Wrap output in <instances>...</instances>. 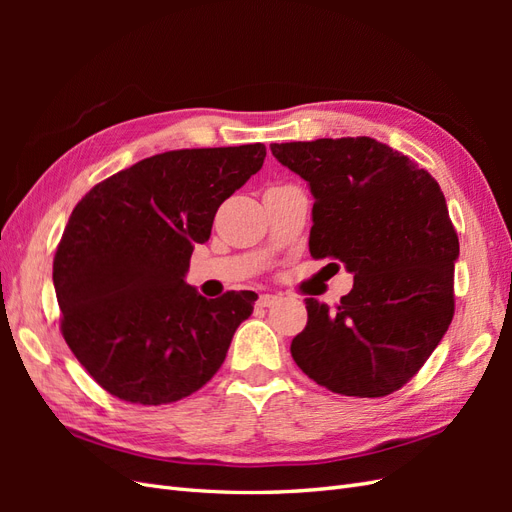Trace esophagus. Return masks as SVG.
Wrapping results in <instances>:
<instances>
[{
	"label": "esophagus",
	"instance_id": "34e87169",
	"mask_svg": "<svg viewBox=\"0 0 512 512\" xmlns=\"http://www.w3.org/2000/svg\"><path fill=\"white\" fill-rule=\"evenodd\" d=\"M280 299H282V297H277V294H260V297H258V305H260V307H271V305H275Z\"/></svg>",
	"mask_w": 512,
	"mask_h": 512
}]
</instances>
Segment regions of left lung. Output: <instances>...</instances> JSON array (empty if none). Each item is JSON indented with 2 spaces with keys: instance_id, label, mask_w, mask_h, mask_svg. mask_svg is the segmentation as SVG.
<instances>
[{
  "instance_id": "obj_1",
  "label": "left lung",
  "mask_w": 512,
  "mask_h": 512,
  "mask_svg": "<svg viewBox=\"0 0 512 512\" xmlns=\"http://www.w3.org/2000/svg\"><path fill=\"white\" fill-rule=\"evenodd\" d=\"M314 194L309 254L354 275L337 307L305 299L290 352L303 374L348 397H384L425 365L455 314L459 239L438 181L376 138L271 145Z\"/></svg>"
}]
</instances>
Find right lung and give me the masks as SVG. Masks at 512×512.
Wrapping results in <instances>:
<instances>
[{"instance_id":"add662e5","label":"right lung","mask_w":512,"mask_h":512,"mask_svg":"<svg viewBox=\"0 0 512 512\" xmlns=\"http://www.w3.org/2000/svg\"><path fill=\"white\" fill-rule=\"evenodd\" d=\"M262 143L177 149L94 185L74 207L53 260L61 333L104 391L173 404L226 359L258 294L205 299L185 284L218 207L265 162Z\"/></svg>"}]
</instances>
